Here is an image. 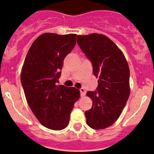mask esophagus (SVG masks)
Returning a JSON list of instances; mask_svg holds the SVG:
<instances>
[{
  "label": "esophagus",
  "instance_id": "1",
  "mask_svg": "<svg viewBox=\"0 0 154 154\" xmlns=\"http://www.w3.org/2000/svg\"><path fill=\"white\" fill-rule=\"evenodd\" d=\"M79 91H80L81 97H84L85 94H86V90H85L84 88H80L79 89Z\"/></svg>",
  "mask_w": 154,
  "mask_h": 154
}]
</instances>
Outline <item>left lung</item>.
Segmentation results:
<instances>
[{
    "instance_id": "1",
    "label": "left lung",
    "mask_w": 154,
    "mask_h": 154,
    "mask_svg": "<svg viewBox=\"0 0 154 154\" xmlns=\"http://www.w3.org/2000/svg\"><path fill=\"white\" fill-rule=\"evenodd\" d=\"M77 42L98 77L95 91L87 93L93 102L85 112L87 123L96 130L106 128L118 120L129 97L128 64L119 48L104 35H78Z\"/></svg>"
}]
</instances>
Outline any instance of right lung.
Returning <instances> with one entry per match:
<instances>
[{
    "label": "right lung",
    "instance_id": "add662e5",
    "mask_svg": "<svg viewBox=\"0 0 154 154\" xmlns=\"http://www.w3.org/2000/svg\"><path fill=\"white\" fill-rule=\"evenodd\" d=\"M76 38L77 34H42L31 46L22 68L21 82L28 104L38 121L51 130L66 127L80 96L78 89L57 85Z\"/></svg>",
    "mask_w": 154,
    "mask_h": 154
}]
</instances>
